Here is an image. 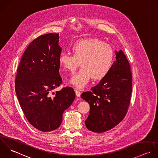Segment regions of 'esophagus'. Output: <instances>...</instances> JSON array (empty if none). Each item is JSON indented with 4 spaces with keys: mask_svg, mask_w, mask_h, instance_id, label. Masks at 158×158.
<instances>
[{
    "mask_svg": "<svg viewBox=\"0 0 158 158\" xmlns=\"http://www.w3.org/2000/svg\"><path fill=\"white\" fill-rule=\"evenodd\" d=\"M75 92H76V95L77 97H80L81 95V92L79 90H78L77 89H75Z\"/></svg>",
    "mask_w": 158,
    "mask_h": 158,
    "instance_id": "34e87169",
    "label": "esophagus"
}]
</instances>
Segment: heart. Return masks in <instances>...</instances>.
Returning <instances> with one entry per match:
<instances>
[{"mask_svg": "<svg viewBox=\"0 0 158 158\" xmlns=\"http://www.w3.org/2000/svg\"><path fill=\"white\" fill-rule=\"evenodd\" d=\"M73 55L62 53L60 65L66 71L74 73L79 65V71L70 82L77 88L84 87L92 78L99 81L106 76L114 60V50L108 43L98 39H88L76 42L72 47Z\"/></svg>", "mask_w": 158, "mask_h": 158, "instance_id": "heart-1", "label": "heart"}]
</instances>
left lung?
Instances as JSON below:
<instances>
[{"label":"left lung","mask_w":158,"mask_h":158,"mask_svg":"<svg viewBox=\"0 0 158 158\" xmlns=\"http://www.w3.org/2000/svg\"><path fill=\"white\" fill-rule=\"evenodd\" d=\"M116 60L100 83L84 92L81 97L90 105L86 127L94 132H106L126 116L131 102L132 76L131 66L122 50L116 51Z\"/></svg>","instance_id":"1"}]
</instances>
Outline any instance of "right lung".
Masks as SVG:
<instances>
[{
  "label": "right lung",
  "instance_id": "1",
  "mask_svg": "<svg viewBox=\"0 0 158 158\" xmlns=\"http://www.w3.org/2000/svg\"><path fill=\"white\" fill-rule=\"evenodd\" d=\"M58 41L59 34L55 33L33 40L21 57L15 82L17 98L25 117L42 132H50L60 127L64 111L76 97L70 87L52 92L63 82L59 73L61 48Z\"/></svg>",
  "mask_w": 158,
  "mask_h": 158
}]
</instances>
